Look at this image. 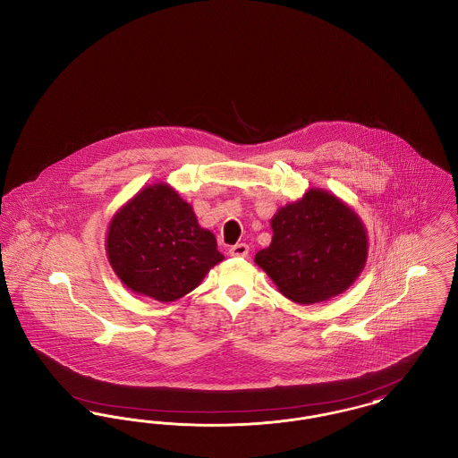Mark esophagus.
Returning <instances> with one entry per match:
<instances>
[{
    "label": "esophagus",
    "mask_w": 458,
    "mask_h": 458,
    "mask_svg": "<svg viewBox=\"0 0 458 458\" xmlns=\"http://www.w3.org/2000/svg\"><path fill=\"white\" fill-rule=\"evenodd\" d=\"M230 254L235 258H245L249 254V245L247 243H235L230 247Z\"/></svg>",
    "instance_id": "esophagus-1"
}]
</instances>
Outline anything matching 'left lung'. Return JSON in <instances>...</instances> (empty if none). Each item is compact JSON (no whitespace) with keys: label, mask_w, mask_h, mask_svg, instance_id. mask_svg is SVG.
Segmentation results:
<instances>
[{"label":"left lung","mask_w":458,"mask_h":458,"mask_svg":"<svg viewBox=\"0 0 458 458\" xmlns=\"http://www.w3.org/2000/svg\"><path fill=\"white\" fill-rule=\"evenodd\" d=\"M273 239L256 254L280 293L310 304L344 293L367 261V232L337 197L308 190L271 219Z\"/></svg>","instance_id":"left-lung-1"}]
</instances>
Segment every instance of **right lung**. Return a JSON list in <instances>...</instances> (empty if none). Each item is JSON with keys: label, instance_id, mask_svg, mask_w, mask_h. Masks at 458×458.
Returning a JSON list of instances; mask_svg holds the SVG:
<instances>
[{"label": "right lung", "instance_id": "1", "mask_svg": "<svg viewBox=\"0 0 458 458\" xmlns=\"http://www.w3.org/2000/svg\"><path fill=\"white\" fill-rule=\"evenodd\" d=\"M107 254L126 287L164 302L189 294L223 261L215 235L167 185L141 190L114 216Z\"/></svg>", "mask_w": 458, "mask_h": 458}]
</instances>
